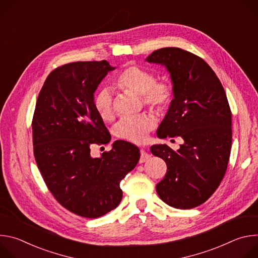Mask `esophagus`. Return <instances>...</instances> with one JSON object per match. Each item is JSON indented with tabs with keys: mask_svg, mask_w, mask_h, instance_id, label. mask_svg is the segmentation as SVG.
I'll use <instances>...</instances> for the list:
<instances>
[{
	"mask_svg": "<svg viewBox=\"0 0 258 258\" xmlns=\"http://www.w3.org/2000/svg\"><path fill=\"white\" fill-rule=\"evenodd\" d=\"M150 157H151V155H150L148 152H146L144 149H142V150H141L140 163H143V162H145V161H148V160L150 159Z\"/></svg>",
	"mask_w": 258,
	"mask_h": 258,
	"instance_id": "34e87169",
	"label": "esophagus"
}]
</instances>
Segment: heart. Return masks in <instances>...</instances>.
I'll return each mask as SVG.
<instances>
[{
    "mask_svg": "<svg viewBox=\"0 0 258 258\" xmlns=\"http://www.w3.org/2000/svg\"><path fill=\"white\" fill-rule=\"evenodd\" d=\"M115 85L133 94L141 95L146 105L155 111L165 109L172 99L171 85L165 81H156L155 75L144 67L131 65L123 69L114 80ZM94 108L103 120H111L114 115L113 97L108 89H101L94 97ZM155 127L154 119L149 115L121 118L115 125V135L125 141L143 143Z\"/></svg>",
    "mask_w": 258,
    "mask_h": 258,
    "instance_id": "1",
    "label": "heart"
}]
</instances>
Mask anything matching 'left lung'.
<instances>
[{
  "mask_svg": "<svg viewBox=\"0 0 258 258\" xmlns=\"http://www.w3.org/2000/svg\"><path fill=\"white\" fill-rule=\"evenodd\" d=\"M166 68L173 99L157 137H180L175 152L166 144L151 146L167 171L156 185L160 199L179 209L204 203L226 173L232 147V113L226 92L211 67L179 48H163L146 58Z\"/></svg>",
  "mask_w": 258,
  "mask_h": 258,
  "instance_id": "obj_1",
  "label": "left lung"
}]
</instances>
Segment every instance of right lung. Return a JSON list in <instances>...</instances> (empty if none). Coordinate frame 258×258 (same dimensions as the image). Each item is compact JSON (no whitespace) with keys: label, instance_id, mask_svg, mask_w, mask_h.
I'll list each match as a JSON object with an SVG mask.
<instances>
[{"label":"right lung","instance_id":"add662e5","mask_svg":"<svg viewBox=\"0 0 258 258\" xmlns=\"http://www.w3.org/2000/svg\"><path fill=\"white\" fill-rule=\"evenodd\" d=\"M115 67L103 61L72 62L48 76L32 119L33 154L50 192L67 210L97 218L122 199L120 180L139 162L140 150L117 140L100 157L93 144H108L111 136L94 108V94Z\"/></svg>","mask_w":258,"mask_h":258}]
</instances>
